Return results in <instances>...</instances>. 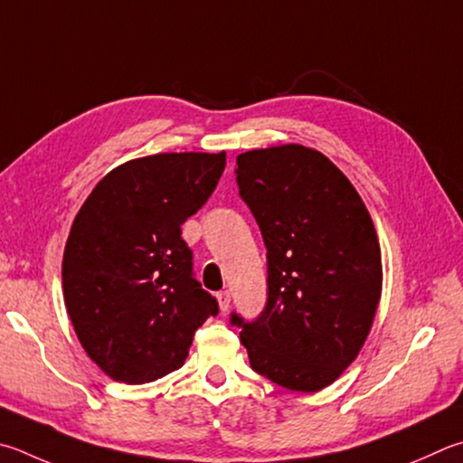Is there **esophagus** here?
Returning <instances> with one entry per match:
<instances>
[{
    "label": "esophagus",
    "mask_w": 463,
    "mask_h": 463,
    "mask_svg": "<svg viewBox=\"0 0 463 463\" xmlns=\"http://www.w3.org/2000/svg\"><path fill=\"white\" fill-rule=\"evenodd\" d=\"M216 299H218V306H221L222 312H226V309L231 307V291H221L216 296Z\"/></svg>",
    "instance_id": "esophagus-1"
}]
</instances>
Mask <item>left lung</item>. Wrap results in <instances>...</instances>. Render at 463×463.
<instances>
[{"instance_id":"left-lung-1","label":"left lung","mask_w":463,"mask_h":463,"mask_svg":"<svg viewBox=\"0 0 463 463\" xmlns=\"http://www.w3.org/2000/svg\"><path fill=\"white\" fill-rule=\"evenodd\" d=\"M239 194L267 247V304L231 314L250 368L289 391L332 384L373 327L383 289L373 218L330 159L298 144L237 157Z\"/></svg>"}]
</instances>
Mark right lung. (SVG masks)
I'll use <instances>...</instances> for the list:
<instances>
[{
  "instance_id": "right-lung-1",
  "label": "right lung",
  "mask_w": 463,
  "mask_h": 463,
  "mask_svg": "<svg viewBox=\"0 0 463 463\" xmlns=\"http://www.w3.org/2000/svg\"><path fill=\"white\" fill-rule=\"evenodd\" d=\"M226 154H156L117 165L80 206L62 289L79 342L113 381L144 384L184 364L218 314L192 273L182 224L213 194Z\"/></svg>"
}]
</instances>
